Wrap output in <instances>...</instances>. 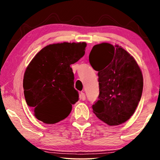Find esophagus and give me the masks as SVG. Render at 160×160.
<instances>
[{"mask_svg": "<svg viewBox=\"0 0 160 160\" xmlns=\"http://www.w3.org/2000/svg\"><path fill=\"white\" fill-rule=\"evenodd\" d=\"M80 99L81 100H82V101H85V99H86V97H85V93H83V92H81L80 93Z\"/></svg>", "mask_w": 160, "mask_h": 160, "instance_id": "34e87169", "label": "esophagus"}]
</instances>
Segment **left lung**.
<instances>
[{
	"instance_id": "8db88e82",
	"label": "left lung",
	"mask_w": 160,
	"mask_h": 160,
	"mask_svg": "<svg viewBox=\"0 0 160 160\" xmlns=\"http://www.w3.org/2000/svg\"><path fill=\"white\" fill-rule=\"evenodd\" d=\"M98 71L99 99L92 109L110 126L125 123L133 114L142 96V73L135 58L118 45H94L89 56Z\"/></svg>"
}]
</instances>
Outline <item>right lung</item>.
<instances>
[{"label": "right lung", "instance_id": "obj_1", "mask_svg": "<svg viewBox=\"0 0 160 160\" xmlns=\"http://www.w3.org/2000/svg\"><path fill=\"white\" fill-rule=\"evenodd\" d=\"M86 47L85 42L49 44L29 63L24 74V94L38 120L54 124L70 114L78 101L70 66L85 55Z\"/></svg>", "mask_w": 160, "mask_h": 160}]
</instances>
